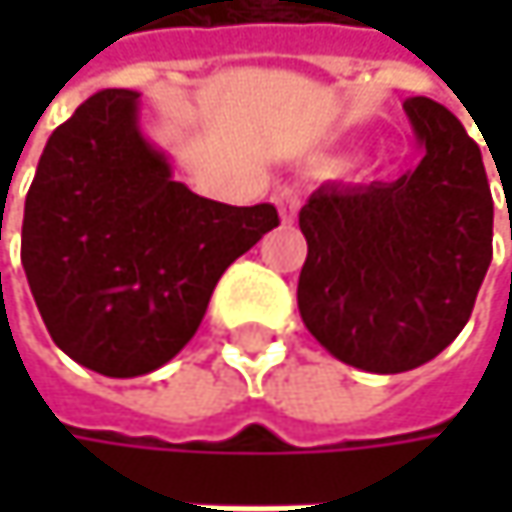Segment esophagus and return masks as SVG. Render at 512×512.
<instances>
[{"label":"esophagus","instance_id":"obj_1","mask_svg":"<svg viewBox=\"0 0 512 512\" xmlns=\"http://www.w3.org/2000/svg\"><path fill=\"white\" fill-rule=\"evenodd\" d=\"M275 204H278L281 222L284 225H293L296 222V213H299V204H302L299 192L296 189H281V192H275Z\"/></svg>","mask_w":512,"mask_h":512}]
</instances>
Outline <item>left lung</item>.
I'll use <instances>...</instances> for the list:
<instances>
[{
	"label": "left lung",
	"instance_id": "left-lung-1",
	"mask_svg": "<svg viewBox=\"0 0 512 512\" xmlns=\"http://www.w3.org/2000/svg\"><path fill=\"white\" fill-rule=\"evenodd\" d=\"M421 162L394 183H323L299 210L308 257L299 314L344 364L403 373L436 358L471 317L492 260L480 148L430 97L403 103Z\"/></svg>",
	"mask_w": 512,
	"mask_h": 512
}]
</instances>
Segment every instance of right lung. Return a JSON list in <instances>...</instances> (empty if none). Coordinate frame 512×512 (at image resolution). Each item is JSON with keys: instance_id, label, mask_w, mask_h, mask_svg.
Returning a JSON list of instances; mask_svg holds the SVG:
<instances>
[{"instance_id": "add662e5", "label": "right lung", "mask_w": 512, "mask_h": 512, "mask_svg": "<svg viewBox=\"0 0 512 512\" xmlns=\"http://www.w3.org/2000/svg\"><path fill=\"white\" fill-rule=\"evenodd\" d=\"M278 228L272 204L189 192L106 88L50 136L23 213V269L58 350L103 376L162 367L198 332L222 272Z\"/></svg>"}]
</instances>
